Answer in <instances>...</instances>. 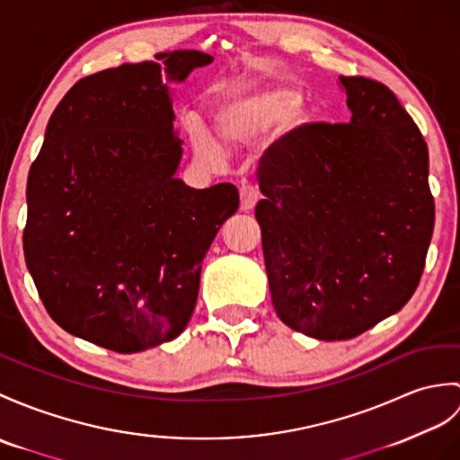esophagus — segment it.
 <instances>
[{"mask_svg":"<svg viewBox=\"0 0 460 460\" xmlns=\"http://www.w3.org/2000/svg\"><path fill=\"white\" fill-rule=\"evenodd\" d=\"M239 198H241V211H251L259 199V191H256L254 186L244 184L239 190Z\"/></svg>","mask_w":460,"mask_h":460,"instance_id":"34e87169","label":"esophagus"}]
</instances>
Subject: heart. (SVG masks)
Wrapping results in <instances>:
<instances>
[{
	"label": "heart",
	"mask_w": 460,
	"mask_h": 460,
	"mask_svg": "<svg viewBox=\"0 0 460 460\" xmlns=\"http://www.w3.org/2000/svg\"><path fill=\"white\" fill-rule=\"evenodd\" d=\"M302 102L304 95L294 85H247V88L229 93L217 105L213 113L216 131L221 141L227 145L251 143L252 138L269 131L272 125L282 121L294 111H296L294 127H302L309 121V115L300 108ZM190 141L199 158L208 163L219 160V145L201 125H191Z\"/></svg>",
	"instance_id": "1"
}]
</instances>
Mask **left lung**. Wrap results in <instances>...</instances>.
<instances>
[{
  "label": "left lung",
  "instance_id": "8db88e82",
  "mask_svg": "<svg viewBox=\"0 0 460 460\" xmlns=\"http://www.w3.org/2000/svg\"><path fill=\"white\" fill-rule=\"evenodd\" d=\"M347 125L314 123L274 143L254 208L272 305L319 341H345L408 304L429 249V155L386 85L339 76Z\"/></svg>",
  "mask_w": 460,
  "mask_h": 460
}]
</instances>
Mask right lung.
Segmentation results:
<instances>
[{"label": "right lung", "instance_id": "right-lung-1", "mask_svg": "<svg viewBox=\"0 0 460 460\" xmlns=\"http://www.w3.org/2000/svg\"><path fill=\"white\" fill-rule=\"evenodd\" d=\"M211 62L172 50L121 64L74 84L52 111L29 170L23 251L70 335L129 355L186 329L201 261L239 209L233 184L176 178L184 151L168 84Z\"/></svg>", "mask_w": 460, "mask_h": 460}]
</instances>
